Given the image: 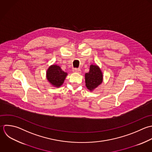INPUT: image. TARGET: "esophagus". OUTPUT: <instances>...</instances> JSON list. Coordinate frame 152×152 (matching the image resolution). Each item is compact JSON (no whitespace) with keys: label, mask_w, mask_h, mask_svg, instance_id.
Segmentation results:
<instances>
[{"label":"esophagus","mask_w":152,"mask_h":152,"mask_svg":"<svg viewBox=\"0 0 152 152\" xmlns=\"http://www.w3.org/2000/svg\"><path fill=\"white\" fill-rule=\"evenodd\" d=\"M73 72L74 73H81V70L79 69H74L73 70Z\"/></svg>","instance_id":"1"}]
</instances>
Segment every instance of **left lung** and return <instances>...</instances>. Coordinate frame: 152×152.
Segmentation results:
<instances>
[{"label":"left lung","instance_id":"1","mask_svg":"<svg viewBox=\"0 0 152 152\" xmlns=\"http://www.w3.org/2000/svg\"><path fill=\"white\" fill-rule=\"evenodd\" d=\"M103 81V75L101 69L97 65L91 64L89 72L85 74L86 86L90 91H94Z\"/></svg>","mask_w":152,"mask_h":152}]
</instances>
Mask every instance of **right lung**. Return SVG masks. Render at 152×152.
Wrapping results in <instances>:
<instances>
[{"label": "right lung", "instance_id": "1", "mask_svg": "<svg viewBox=\"0 0 152 152\" xmlns=\"http://www.w3.org/2000/svg\"><path fill=\"white\" fill-rule=\"evenodd\" d=\"M67 75V73L56 64L50 66L46 72V77L48 81L56 88H59L62 85Z\"/></svg>", "mask_w": 152, "mask_h": 152}]
</instances>
